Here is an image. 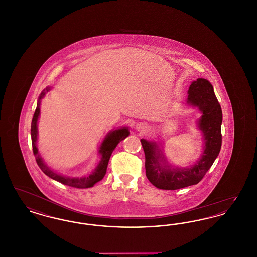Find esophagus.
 Returning a JSON list of instances; mask_svg holds the SVG:
<instances>
[{"instance_id": "34e87169", "label": "esophagus", "mask_w": 257, "mask_h": 257, "mask_svg": "<svg viewBox=\"0 0 257 257\" xmlns=\"http://www.w3.org/2000/svg\"><path fill=\"white\" fill-rule=\"evenodd\" d=\"M138 129H139V130H141V131H143V130L145 129V127H144V126H141V125H139V126H138Z\"/></svg>"}]
</instances>
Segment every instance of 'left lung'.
<instances>
[{
    "label": "left lung",
    "instance_id": "8db88e82",
    "mask_svg": "<svg viewBox=\"0 0 257 257\" xmlns=\"http://www.w3.org/2000/svg\"><path fill=\"white\" fill-rule=\"evenodd\" d=\"M188 103L202 111L199 128L202 130L205 147L202 157L190 169H173L162 166L159 149L153 143L141 140L146 156V174L150 183L162 190H178L197 184L218 157L221 147L222 111L212 85L205 79H197L189 88ZM168 166V168L165 167Z\"/></svg>",
    "mask_w": 257,
    "mask_h": 257
}]
</instances>
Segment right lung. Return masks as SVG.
<instances>
[{
	"mask_svg": "<svg viewBox=\"0 0 257 257\" xmlns=\"http://www.w3.org/2000/svg\"><path fill=\"white\" fill-rule=\"evenodd\" d=\"M49 89V87H47L45 90L48 91ZM44 94H45V91H42V93L40 94V97L38 99L37 109L35 111V114H34L33 120H32V125H31L33 152H34V155L36 156V161H37L38 167L47 176H49L50 178H52L56 181H59V182L64 184V185L74 187V188H79V189L92 187L94 184L97 183L98 181L102 180L103 177L105 176L110 155H111L113 149L118 145V143H120L122 140H124L129 135L128 129L127 128L117 129V130H114V131L110 132V134L107 135V137L105 138L104 142L101 145L100 151H99L102 155V158L100 160L99 165H98L97 168L95 169V171H93L90 175L84 177V178H69V177L61 176L60 174H57L56 172H54L50 168H48L38 155V150H37V119H38V116H39V110H40V109H39L40 101L39 100L44 96Z\"/></svg>",
	"mask_w": 257,
	"mask_h": 257,
	"instance_id": "obj_1",
	"label": "right lung"
}]
</instances>
